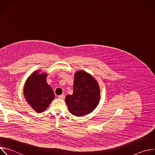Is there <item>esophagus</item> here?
I'll return each mask as SVG.
<instances>
[{
  "instance_id": "1",
  "label": "esophagus",
  "mask_w": 155,
  "mask_h": 155,
  "mask_svg": "<svg viewBox=\"0 0 155 155\" xmlns=\"http://www.w3.org/2000/svg\"><path fill=\"white\" fill-rule=\"evenodd\" d=\"M58 98H59V99H65V95H64V94L59 95V96H58Z\"/></svg>"
}]
</instances>
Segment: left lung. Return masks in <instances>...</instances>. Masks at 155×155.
Returning a JSON list of instances; mask_svg holds the SVG:
<instances>
[{
	"mask_svg": "<svg viewBox=\"0 0 155 155\" xmlns=\"http://www.w3.org/2000/svg\"><path fill=\"white\" fill-rule=\"evenodd\" d=\"M99 100V87L94 77L83 71L76 72L74 93L65 97L69 112L77 117L88 114L97 107Z\"/></svg>",
	"mask_w": 155,
	"mask_h": 155,
	"instance_id": "left-lung-1",
	"label": "left lung"
}]
</instances>
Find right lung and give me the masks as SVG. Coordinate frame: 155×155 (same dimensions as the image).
<instances>
[{"instance_id": "1", "label": "right lung", "mask_w": 155, "mask_h": 155, "mask_svg": "<svg viewBox=\"0 0 155 155\" xmlns=\"http://www.w3.org/2000/svg\"><path fill=\"white\" fill-rule=\"evenodd\" d=\"M46 74L38 75V71L34 72L26 81L24 94L28 104L37 113L45 110L54 99L51 87L47 84Z\"/></svg>"}]
</instances>
